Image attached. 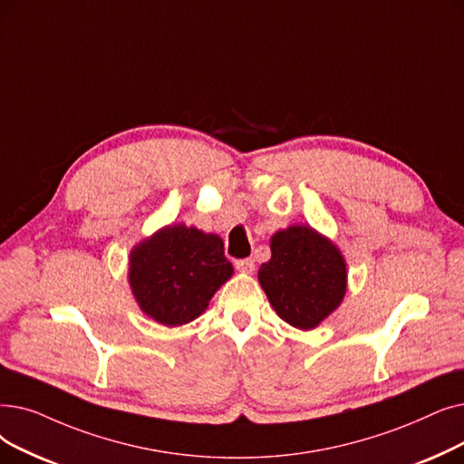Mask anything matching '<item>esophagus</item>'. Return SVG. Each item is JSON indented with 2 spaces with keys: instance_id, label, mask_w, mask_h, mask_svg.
I'll return each mask as SVG.
<instances>
[{
  "instance_id": "1",
  "label": "esophagus",
  "mask_w": 464,
  "mask_h": 464,
  "mask_svg": "<svg viewBox=\"0 0 464 464\" xmlns=\"http://www.w3.org/2000/svg\"><path fill=\"white\" fill-rule=\"evenodd\" d=\"M235 267L240 271V273H252L254 271V259H237L235 261Z\"/></svg>"
}]
</instances>
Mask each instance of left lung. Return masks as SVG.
Wrapping results in <instances>:
<instances>
[{
  "label": "left lung",
  "mask_w": 464,
  "mask_h": 464,
  "mask_svg": "<svg viewBox=\"0 0 464 464\" xmlns=\"http://www.w3.org/2000/svg\"><path fill=\"white\" fill-rule=\"evenodd\" d=\"M271 259L257 280L275 313L297 330H314L345 297L347 261L332 238L311 226L271 237Z\"/></svg>",
  "instance_id": "1"
}]
</instances>
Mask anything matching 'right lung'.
<instances>
[{
	"label": "right lung",
	"instance_id": "obj_1",
	"mask_svg": "<svg viewBox=\"0 0 464 464\" xmlns=\"http://www.w3.org/2000/svg\"><path fill=\"white\" fill-rule=\"evenodd\" d=\"M233 275L224 240L186 224L157 229L129 256V286L140 311L174 328L203 314Z\"/></svg>",
	"mask_w": 464,
	"mask_h": 464
}]
</instances>
